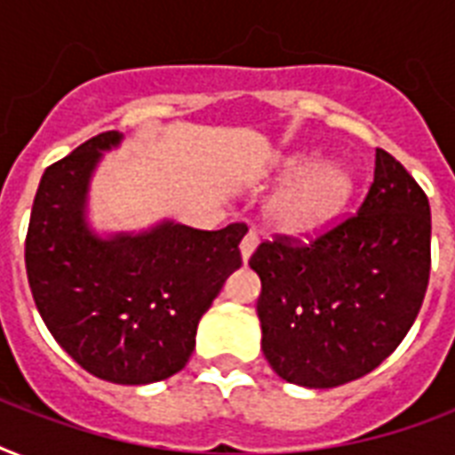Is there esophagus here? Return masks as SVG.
<instances>
[{
    "label": "esophagus",
    "mask_w": 455,
    "mask_h": 455,
    "mask_svg": "<svg viewBox=\"0 0 455 455\" xmlns=\"http://www.w3.org/2000/svg\"><path fill=\"white\" fill-rule=\"evenodd\" d=\"M257 243H259V238H257V231L255 228H250L248 234L243 235V241H241V255L245 262H248L250 257H252V252H255Z\"/></svg>",
    "instance_id": "obj_1"
}]
</instances>
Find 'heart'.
Segmentation results:
<instances>
[{"label": "heart", "instance_id": "b5f03b06", "mask_svg": "<svg viewBox=\"0 0 455 455\" xmlns=\"http://www.w3.org/2000/svg\"><path fill=\"white\" fill-rule=\"evenodd\" d=\"M285 172L295 174L271 203V220L285 234H311L335 217L352 196L354 177L345 164L321 160L304 167V160L291 157Z\"/></svg>", "mask_w": 455, "mask_h": 455}]
</instances>
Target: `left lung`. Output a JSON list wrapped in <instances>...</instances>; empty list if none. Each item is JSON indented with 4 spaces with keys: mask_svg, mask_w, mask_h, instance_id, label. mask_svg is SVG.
I'll list each match as a JSON object with an SVG mask.
<instances>
[{
    "mask_svg": "<svg viewBox=\"0 0 455 455\" xmlns=\"http://www.w3.org/2000/svg\"><path fill=\"white\" fill-rule=\"evenodd\" d=\"M427 196L375 148L359 210L311 241L274 235L250 257L262 278V349L283 380L338 387L378 368L406 338L430 281Z\"/></svg>",
    "mask_w": 455,
    "mask_h": 455,
    "instance_id": "1",
    "label": "left lung"
}]
</instances>
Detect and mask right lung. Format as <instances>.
Here are the masks:
<instances>
[{
    "mask_svg": "<svg viewBox=\"0 0 455 455\" xmlns=\"http://www.w3.org/2000/svg\"><path fill=\"white\" fill-rule=\"evenodd\" d=\"M120 139L103 132L46 167L25 235V269L39 316L84 371L148 385L186 366L200 316L241 267L248 227L200 231L164 221L141 235L96 238L84 224L89 177Z\"/></svg>",
    "mask_w": 455,
    "mask_h": 455,
    "instance_id": "add662e5",
    "label": "right lung"
}]
</instances>
